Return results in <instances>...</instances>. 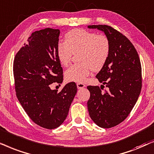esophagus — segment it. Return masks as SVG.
I'll return each mask as SVG.
<instances>
[{"mask_svg":"<svg viewBox=\"0 0 154 154\" xmlns=\"http://www.w3.org/2000/svg\"><path fill=\"white\" fill-rule=\"evenodd\" d=\"M77 88H78L79 89H83V88H85L86 86H85V85H84L83 83L78 82V83L77 84Z\"/></svg>","mask_w":154,"mask_h":154,"instance_id":"1","label":"esophagus"}]
</instances>
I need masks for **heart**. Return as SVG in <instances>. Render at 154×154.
<instances>
[{"label":"heart","mask_w":154,"mask_h":154,"mask_svg":"<svg viewBox=\"0 0 154 154\" xmlns=\"http://www.w3.org/2000/svg\"><path fill=\"white\" fill-rule=\"evenodd\" d=\"M65 42H59L57 56L63 66H67L73 54L77 55L79 63L72 65L65 71L67 81L83 82L91 70L98 72L107 62L110 51V40L104 34H97L85 29H75L65 36Z\"/></svg>","instance_id":"1"}]
</instances>
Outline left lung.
Segmentation results:
<instances>
[{
	"instance_id": "1",
	"label": "left lung",
	"mask_w": 154,
	"mask_h": 154,
	"mask_svg": "<svg viewBox=\"0 0 154 154\" xmlns=\"http://www.w3.org/2000/svg\"><path fill=\"white\" fill-rule=\"evenodd\" d=\"M109 38L110 51L104 67L96 75L98 86H88L87 107L91 120L98 126L110 128L122 122L132 111L141 89V66L139 55L130 41L108 25H89ZM105 85L106 89L102 91Z\"/></svg>"
}]
</instances>
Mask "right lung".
Listing matches in <instances>:
<instances>
[{
    "instance_id": "1",
    "label": "right lung",
    "mask_w": 154,
    "mask_h": 154,
    "mask_svg": "<svg viewBox=\"0 0 154 154\" xmlns=\"http://www.w3.org/2000/svg\"><path fill=\"white\" fill-rule=\"evenodd\" d=\"M59 35L60 30L51 28L33 32L13 63L17 99L34 123L49 130L64 122L77 91L75 82L67 84L60 92L50 88L63 80L57 56Z\"/></svg>"
}]
</instances>
